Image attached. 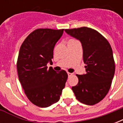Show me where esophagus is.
<instances>
[{"mask_svg":"<svg viewBox=\"0 0 123 123\" xmlns=\"http://www.w3.org/2000/svg\"><path fill=\"white\" fill-rule=\"evenodd\" d=\"M68 77H71L72 76H73V74H72V73H70V72H68Z\"/></svg>","mask_w":123,"mask_h":123,"instance_id":"34e87169","label":"esophagus"}]
</instances>
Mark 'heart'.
Segmentation results:
<instances>
[{"label":"heart","mask_w":123,"mask_h":123,"mask_svg":"<svg viewBox=\"0 0 123 123\" xmlns=\"http://www.w3.org/2000/svg\"><path fill=\"white\" fill-rule=\"evenodd\" d=\"M71 40H72V39H71Z\"/></svg>","instance_id":"1"}]
</instances>
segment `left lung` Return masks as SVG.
I'll list each match as a JSON object with an SVG mask.
<instances>
[{"instance_id":"1","label":"left lung","mask_w":123,"mask_h":123,"mask_svg":"<svg viewBox=\"0 0 123 123\" xmlns=\"http://www.w3.org/2000/svg\"><path fill=\"white\" fill-rule=\"evenodd\" d=\"M65 31L80 41L83 48L85 74H76L78 83L72 88L81 103L93 105L105 98L115 74V61L109 41L98 31L88 27L67 29Z\"/></svg>"}]
</instances>
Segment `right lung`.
<instances>
[{
    "label": "right lung",
    "instance_id": "add662e5",
    "mask_svg": "<svg viewBox=\"0 0 123 123\" xmlns=\"http://www.w3.org/2000/svg\"><path fill=\"white\" fill-rule=\"evenodd\" d=\"M64 29H37L29 34L20 47L17 61L18 78L28 99L35 105L47 107L60 99L68 74L52 67L53 49Z\"/></svg>",
    "mask_w": 123,
    "mask_h": 123
}]
</instances>
